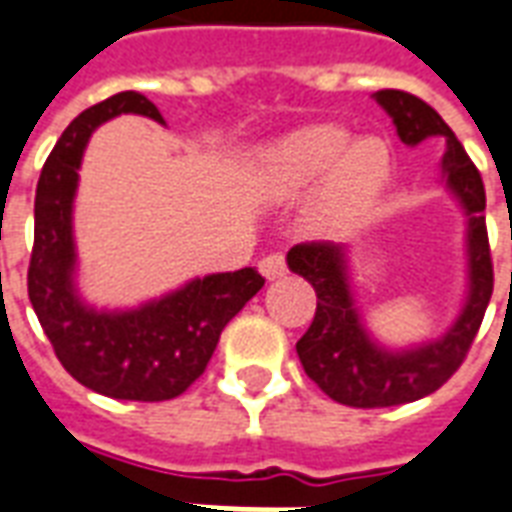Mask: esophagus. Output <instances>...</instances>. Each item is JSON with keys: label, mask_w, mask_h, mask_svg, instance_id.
Masks as SVG:
<instances>
[{"label": "esophagus", "mask_w": 512, "mask_h": 512, "mask_svg": "<svg viewBox=\"0 0 512 512\" xmlns=\"http://www.w3.org/2000/svg\"><path fill=\"white\" fill-rule=\"evenodd\" d=\"M260 274L266 276V279H282L287 274V263L285 255H279V252H271L260 260Z\"/></svg>", "instance_id": "34e87169"}]
</instances>
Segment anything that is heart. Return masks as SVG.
<instances>
[{
  "instance_id": "1",
  "label": "heart",
  "mask_w": 512,
  "mask_h": 512,
  "mask_svg": "<svg viewBox=\"0 0 512 512\" xmlns=\"http://www.w3.org/2000/svg\"><path fill=\"white\" fill-rule=\"evenodd\" d=\"M388 149L380 140H355L342 127L317 124L255 154L252 184L263 200L290 203L314 192L309 219L320 233H347L361 225L388 181Z\"/></svg>"
}]
</instances>
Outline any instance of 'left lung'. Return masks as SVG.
Segmentation results:
<instances>
[{"label":"left lung","mask_w":512,"mask_h":512,"mask_svg":"<svg viewBox=\"0 0 512 512\" xmlns=\"http://www.w3.org/2000/svg\"><path fill=\"white\" fill-rule=\"evenodd\" d=\"M396 124L401 143L418 146L426 138L445 140L442 173L448 189L467 214L469 293L456 323L439 339L410 350H385L363 328L352 301L347 252L331 241H306L287 252V266L317 293L309 331L295 350L309 380L347 407H396L429 396L456 374L478 336L483 314L494 293V266L486 230V189L464 146L431 105L410 92L382 89L374 94Z\"/></svg>","instance_id":"left-lung-1"}]
</instances>
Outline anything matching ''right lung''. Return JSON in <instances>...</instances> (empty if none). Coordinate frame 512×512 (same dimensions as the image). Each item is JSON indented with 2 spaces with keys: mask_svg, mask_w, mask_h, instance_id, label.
I'll use <instances>...</instances> for the list:
<instances>
[{
  "mask_svg": "<svg viewBox=\"0 0 512 512\" xmlns=\"http://www.w3.org/2000/svg\"><path fill=\"white\" fill-rule=\"evenodd\" d=\"M119 113L165 124L157 105L138 92L113 94L70 121L37 181L26 285L56 358L81 385L111 399L168 401L206 372L222 328L266 279L255 268H241L192 279L138 309L105 312L83 304L75 290L73 241L78 168L92 132Z\"/></svg>",
  "mask_w": 512,
  "mask_h": 512,
  "instance_id": "1",
  "label": "right lung"
}]
</instances>
